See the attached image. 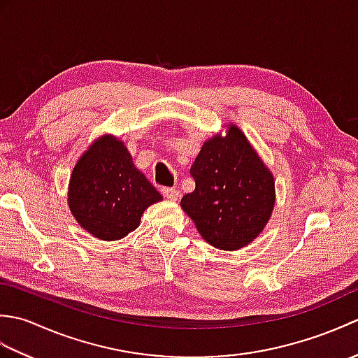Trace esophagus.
<instances>
[{"mask_svg": "<svg viewBox=\"0 0 358 358\" xmlns=\"http://www.w3.org/2000/svg\"><path fill=\"white\" fill-rule=\"evenodd\" d=\"M162 192H163V195L166 196V199L171 200V201H177L178 196H180V192L177 191V189H173V187H163Z\"/></svg>", "mask_w": 358, "mask_h": 358, "instance_id": "obj_1", "label": "esophagus"}]
</instances>
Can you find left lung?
<instances>
[{
	"label": "left lung",
	"instance_id": "obj_1",
	"mask_svg": "<svg viewBox=\"0 0 358 358\" xmlns=\"http://www.w3.org/2000/svg\"><path fill=\"white\" fill-rule=\"evenodd\" d=\"M191 175L195 191L181 199V208L212 246L237 250L263 231L275 203V185L238 127L204 143Z\"/></svg>",
	"mask_w": 358,
	"mask_h": 358
}]
</instances>
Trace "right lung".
Here are the masks:
<instances>
[{"label":"right lung","instance_id":"obj_1","mask_svg":"<svg viewBox=\"0 0 358 358\" xmlns=\"http://www.w3.org/2000/svg\"><path fill=\"white\" fill-rule=\"evenodd\" d=\"M159 200L162 194L113 136L96 140L73 167L69 206L80 226L96 238L126 237L138 227L144 209Z\"/></svg>","mask_w":358,"mask_h":358}]
</instances>
